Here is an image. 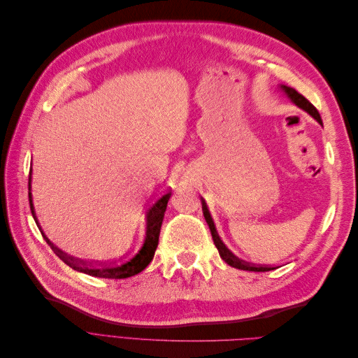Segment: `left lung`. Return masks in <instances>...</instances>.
Listing matches in <instances>:
<instances>
[{
	"instance_id": "8db88e82",
	"label": "left lung",
	"mask_w": 358,
	"mask_h": 358,
	"mask_svg": "<svg viewBox=\"0 0 358 358\" xmlns=\"http://www.w3.org/2000/svg\"><path fill=\"white\" fill-rule=\"evenodd\" d=\"M282 90L287 92V95L289 96L292 103H294L296 106H299L300 109L308 112L312 117H315L320 124H322L321 116H320L318 110L315 109V106H313L312 103H309V100H306L305 96H303L301 94H299L296 90L289 88V86H282ZM201 209H203L204 220H206V222H208L209 229H210L213 243H215L216 249H218V251H220L221 258L224 259V262H225L227 264L231 266V267H236V268H241V270H249V272H268V270H272V267L255 266V264L243 262V259H241V258H237V257L230 251V249L224 245V242L221 241V237H220L218 231H216V229H215V224H213V220H212V216H210V212H209L208 206H206V201H204L203 199H201Z\"/></svg>"
}]
</instances>
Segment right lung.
I'll list each match as a JSON object with an SVG mask.
<instances>
[{
  "label": "right lung",
  "mask_w": 358,
  "mask_h": 358,
  "mask_svg": "<svg viewBox=\"0 0 358 358\" xmlns=\"http://www.w3.org/2000/svg\"><path fill=\"white\" fill-rule=\"evenodd\" d=\"M28 188L31 191V170H29ZM170 196H171V192L169 191L146 213V237H145L143 246L140 248V251L137 254H134L133 257L121 258V259H119V262L100 263V264L83 262V259L74 258L71 255H67L66 252H62L61 249H58L55 245H53L48 239V237L45 236V233H41V234H43V237H45V241L50 245L52 251L55 252L62 259L64 263H66L67 266H70L71 268L78 270V272L91 275V276H96V278H109V279H124V278L134 276V275L142 272V270H145L148 267V264L152 262L154 254H155V249L158 246L161 224H162V220H164V212L167 209V203H169ZM28 197H29L31 213H32V216H34V220L37 222L36 212H34V204H32L31 192L28 194Z\"/></svg>",
  "instance_id": "right-lung-1"
}]
</instances>
